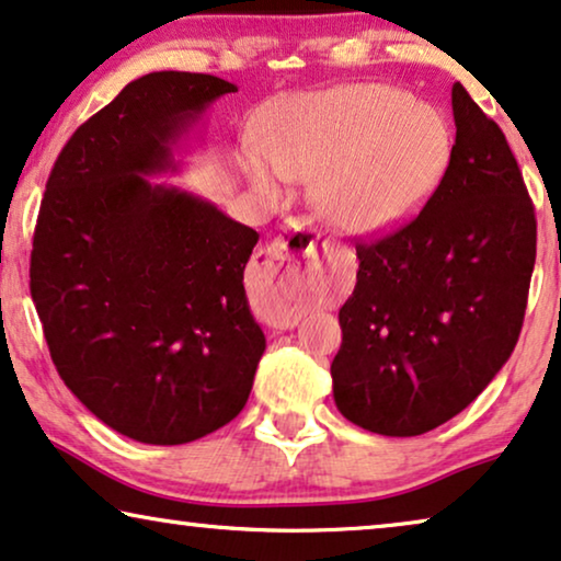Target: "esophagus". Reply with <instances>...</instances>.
<instances>
[{
	"mask_svg": "<svg viewBox=\"0 0 561 561\" xmlns=\"http://www.w3.org/2000/svg\"><path fill=\"white\" fill-rule=\"evenodd\" d=\"M318 243L320 233L310 228V243H305L308 249H293L287 238H276L264 253H259V276L266 287L261 316L268 325L285 331L300 320V300L312 279Z\"/></svg>",
	"mask_w": 561,
	"mask_h": 561,
	"instance_id": "34e87169",
	"label": "esophagus"
}]
</instances>
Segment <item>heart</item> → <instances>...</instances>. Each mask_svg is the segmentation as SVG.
Returning a JSON list of instances; mask_svg holds the SVG:
<instances>
[{
    "label": "heart",
    "mask_w": 561,
    "mask_h": 561,
    "mask_svg": "<svg viewBox=\"0 0 561 561\" xmlns=\"http://www.w3.org/2000/svg\"><path fill=\"white\" fill-rule=\"evenodd\" d=\"M245 156L256 190L279 197L285 179L312 182L320 213L351 233L400 226L444 182L454 136L436 107L387 84L297 94Z\"/></svg>",
    "instance_id": "obj_1"
}]
</instances>
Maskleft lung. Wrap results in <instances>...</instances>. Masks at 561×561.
<instances>
[{
  "mask_svg": "<svg viewBox=\"0 0 561 561\" xmlns=\"http://www.w3.org/2000/svg\"><path fill=\"white\" fill-rule=\"evenodd\" d=\"M449 171L408 226L358 243L339 312L333 400L382 436H421L461 413L511 358L536 261V218L503 130L451 89Z\"/></svg>",
  "mask_w": 561,
  "mask_h": 561,
  "instance_id": "left-lung-1",
  "label": "left lung"
}]
</instances>
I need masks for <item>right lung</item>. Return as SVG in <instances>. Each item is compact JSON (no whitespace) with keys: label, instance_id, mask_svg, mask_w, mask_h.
I'll list each match as a JSON object with an SVG mask.
<instances>
[{"label":"right lung","instance_id":"right-lung-1","mask_svg":"<svg viewBox=\"0 0 561 561\" xmlns=\"http://www.w3.org/2000/svg\"><path fill=\"white\" fill-rule=\"evenodd\" d=\"M210 73H146L58 153L37 215L30 295L50 358L89 413L140 444H190L249 400L266 348L243 287L259 233L151 176L215 100Z\"/></svg>","mask_w":561,"mask_h":561}]
</instances>
